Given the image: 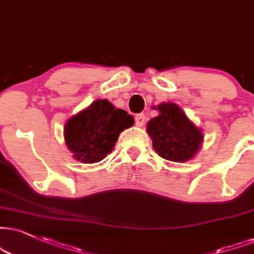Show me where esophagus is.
<instances>
[{
	"instance_id": "esophagus-1",
	"label": "esophagus",
	"mask_w": 254,
	"mask_h": 254,
	"mask_svg": "<svg viewBox=\"0 0 254 254\" xmlns=\"http://www.w3.org/2000/svg\"><path fill=\"white\" fill-rule=\"evenodd\" d=\"M145 121H146L145 114H137L135 117V124L137 127H142L143 125H145Z\"/></svg>"
}]
</instances>
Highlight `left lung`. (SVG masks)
<instances>
[{"label": "left lung", "instance_id": "left-lung-1", "mask_svg": "<svg viewBox=\"0 0 254 254\" xmlns=\"http://www.w3.org/2000/svg\"><path fill=\"white\" fill-rule=\"evenodd\" d=\"M158 109L160 114L147 124L153 148L166 160L184 162L192 159L202 141L201 130L174 103H161Z\"/></svg>", "mask_w": 254, "mask_h": 254}]
</instances>
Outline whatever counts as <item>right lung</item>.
Returning a JSON list of instances; mask_svg holds the SVG:
<instances>
[{"label":"right lung","instance_id":"1","mask_svg":"<svg viewBox=\"0 0 254 254\" xmlns=\"http://www.w3.org/2000/svg\"><path fill=\"white\" fill-rule=\"evenodd\" d=\"M133 124L126 111L117 109L108 100H96L65 124V145L76 160L99 162L113 151L119 134Z\"/></svg>","mask_w":254,"mask_h":254}]
</instances>
